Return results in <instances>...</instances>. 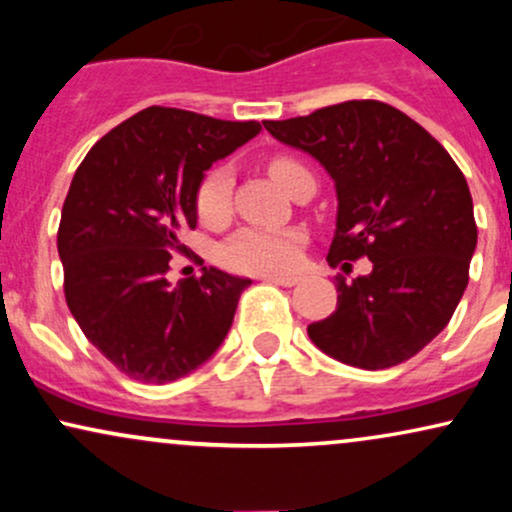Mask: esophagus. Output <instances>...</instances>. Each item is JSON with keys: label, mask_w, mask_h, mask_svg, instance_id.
<instances>
[{"label": "esophagus", "mask_w": 512, "mask_h": 512, "mask_svg": "<svg viewBox=\"0 0 512 512\" xmlns=\"http://www.w3.org/2000/svg\"><path fill=\"white\" fill-rule=\"evenodd\" d=\"M264 281H269V284H276V286H296L298 284V276H262Z\"/></svg>", "instance_id": "34e87169"}]
</instances>
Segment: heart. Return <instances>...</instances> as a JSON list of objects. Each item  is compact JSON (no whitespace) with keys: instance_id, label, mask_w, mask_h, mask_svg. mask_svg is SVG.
I'll use <instances>...</instances> for the list:
<instances>
[{"instance_id":"obj_1","label":"heart","mask_w":512,"mask_h":512,"mask_svg":"<svg viewBox=\"0 0 512 512\" xmlns=\"http://www.w3.org/2000/svg\"><path fill=\"white\" fill-rule=\"evenodd\" d=\"M269 175L293 190L301 175H308L303 163L291 156H276L267 163ZM233 195V175L228 168H214L204 175L197 187V216L204 223H219L228 216ZM301 250V233L296 231H260L245 228L223 245L221 260L226 267L245 274H281L296 267Z\"/></svg>"}]
</instances>
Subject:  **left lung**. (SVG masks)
Here are the masks:
<instances>
[{"label": "left lung", "mask_w": 512, "mask_h": 512, "mask_svg": "<svg viewBox=\"0 0 512 512\" xmlns=\"http://www.w3.org/2000/svg\"><path fill=\"white\" fill-rule=\"evenodd\" d=\"M264 127L334 180L337 228L327 262H373L354 281L337 276V310L308 325V337L327 356L366 370L419 354L455 313L477 248L462 170L419 122L380 101H346Z\"/></svg>", "instance_id": "1"}]
</instances>
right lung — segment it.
I'll return each instance as SVG.
<instances>
[{
  "label": "right lung",
  "instance_id": "right-lung-1",
  "mask_svg": "<svg viewBox=\"0 0 512 512\" xmlns=\"http://www.w3.org/2000/svg\"><path fill=\"white\" fill-rule=\"evenodd\" d=\"M231 122L151 105L110 129L76 168L57 252L64 298L81 332L117 370L173 383L214 356L250 279L204 267L166 279L180 233L197 226V187L211 163L260 134Z\"/></svg>",
  "mask_w": 512,
  "mask_h": 512
}]
</instances>
